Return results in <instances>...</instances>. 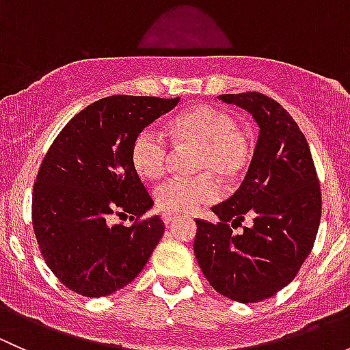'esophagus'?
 Segmentation results:
<instances>
[{"label": "esophagus", "instance_id": "obj_1", "mask_svg": "<svg viewBox=\"0 0 350 350\" xmlns=\"http://www.w3.org/2000/svg\"><path fill=\"white\" fill-rule=\"evenodd\" d=\"M179 218V215L176 213H164L162 215V220H164V224H172V221H176Z\"/></svg>", "mask_w": 350, "mask_h": 350}]
</instances>
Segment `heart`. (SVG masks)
Instances as JSON below:
<instances>
[{
  "label": "heart",
  "instance_id": "obj_1",
  "mask_svg": "<svg viewBox=\"0 0 350 350\" xmlns=\"http://www.w3.org/2000/svg\"><path fill=\"white\" fill-rule=\"evenodd\" d=\"M171 135L178 146L196 147L191 178H172L155 189V204L167 213H191L201 204L218 196L213 174L232 181L242 174L250 161V146L239 132V123L230 113L201 105L183 111L171 125ZM171 146L155 126H146L132 144V165L147 181L159 179L167 169Z\"/></svg>",
  "mask_w": 350,
  "mask_h": 350
}]
</instances>
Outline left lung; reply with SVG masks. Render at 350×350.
Returning <instances> with one entry per match:
<instances>
[{"mask_svg": "<svg viewBox=\"0 0 350 350\" xmlns=\"http://www.w3.org/2000/svg\"><path fill=\"white\" fill-rule=\"evenodd\" d=\"M218 98L247 109L260 130L241 188L211 208L220 221L196 220L195 256L220 295L256 303L291 283L312 252L322 193L308 142L278 101L256 91ZM245 217L253 224L235 234Z\"/></svg>", "mask_w": 350, "mask_h": 350, "instance_id": "obj_1", "label": "left lung"}]
</instances>
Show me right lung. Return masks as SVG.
I'll return each instance as SVG.
<instances>
[{
    "label": "right lung",
    "mask_w": 350,
    "mask_h": 350,
    "mask_svg": "<svg viewBox=\"0 0 350 350\" xmlns=\"http://www.w3.org/2000/svg\"><path fill=\"white\" fill-rule=\"evenodd\" d=\"M179 98H103L61 130L38 169L31 224L49 269L70 291L88 298L132 283L149 260L164 221L142 218L154 204L132 165L137 133L171 111ZM130 216V228L109 224Z\"/></svg>",
    "instance_id": "right-lung-1"
}]
</instances>
